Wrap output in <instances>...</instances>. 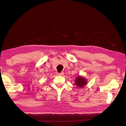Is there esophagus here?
<instances>
[{
    "instance_id": "esophagus-1",
    "label": "esophagus",
    "mask_w": 126,
    "mask_h": 126,
    "mask_svg": "<svg viewBox=\"0 0 126 126\" xmlns=\"http://www.w3.org/2000/svg\"><path fill=\"white\" fill-rule=\"evenodd\" d=\"M59 76H63L64 75V72H61L59 74Z\"/></svg>"
}]
</instances>
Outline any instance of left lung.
<instances>
[{
  "label": "left lung",
  "instance_id": "left-lung-1",
  "mask_svg": "<svg viewBox=\"0 0 126 126\" xmlns=\"http://www.w3.org/2000/svg\"><path fill=\"white\" fill-rule=\"evenodd\" d=\"M75 83L78 88H81L85 87V86L87 84V79L83 77V76H78V77L76 78Z\"/></svg>",
  "mask_w": 126,
  "mask_h": 126
}]
</instances>
